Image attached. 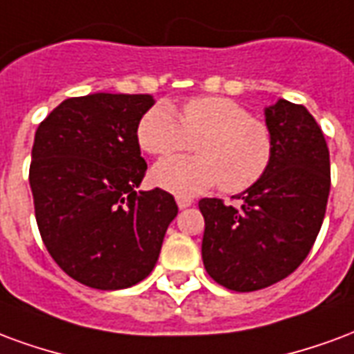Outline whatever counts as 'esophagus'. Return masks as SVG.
<instances>
[{
  "instance_id": "esophagus-1",
  "label": "esophagus",
  "mask_w": 354,
  "mask_h": 354,
  "mask_svg": "<svg viewBox=\"0 0 354 354\" xmlns=\"http://www.w3.org/2000/svg\"><path fill=\"white\" fill-rule=\"evenodd\" d=\"M177 205H179V209L190 207L192 205V198H188V196H177Z\"/></svg>"
}]
</instances>
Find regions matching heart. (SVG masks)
Listing matches in <instances>:
<instances>
[{
	"label": "heart",
	"instance_id": "1",
	"mask_svg": "<svg viewBox=\"0 0 354 354\" xmlns=\"http://www.w3.org/2000/svg\"><path fill=\"white\" fill-rule=\"evenodd\" d=\"M138 143L152 156H171L194 143L198 156L167 158L152 169V180L175 194H198L221 185L239 194L262 180L273 160L270 126L243 103L224 95H198L180 107L152 105L138 124Z\"/></svg>",
	"mask_w": 354,
	"mask_h": 354
}]
</instances>
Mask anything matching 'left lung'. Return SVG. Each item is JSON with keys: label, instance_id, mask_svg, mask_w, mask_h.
Instances as JSON below:
<instances>
[{"label": "left lung", "instance_id": "left-lung-1", "mask_svg": "<svg viewBox=\"0 0 354 354\" xmlns=\"http://www.w3.org/2000/svg\"><path fill=\"white\" fill-rule=\"evenodd\" d=\"M273 160L260 183L237 196L200 200L205 218L202 259L218 285L252 292L285 279L319 236L330 194V154L322 130L304 105L266 107Z\"/></svg>", "mask_w": 354, "mask_h": 354}]
</instances>
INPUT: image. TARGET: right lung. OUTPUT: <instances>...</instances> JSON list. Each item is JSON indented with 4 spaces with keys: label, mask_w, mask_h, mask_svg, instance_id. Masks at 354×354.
<instances>
[{
    "label": "right lung",
    "mask_w": 354,
    "mask_h": 354,
    "mask_svg": "<svg viewBox=\"0 0 354 354\" xmlns=\"http://www.w3.org/2000/svg\"><path fill=\"white\" fill-rule=\"evenodd\" d=\"M149 94H97L62 102L35 131L30 187L46 251L69 277L100 290L143 281L158 260L174 196L139 190L147 162L138 124Z\"/></svg>",
    "instance_id": "1"
}]
</instances>
